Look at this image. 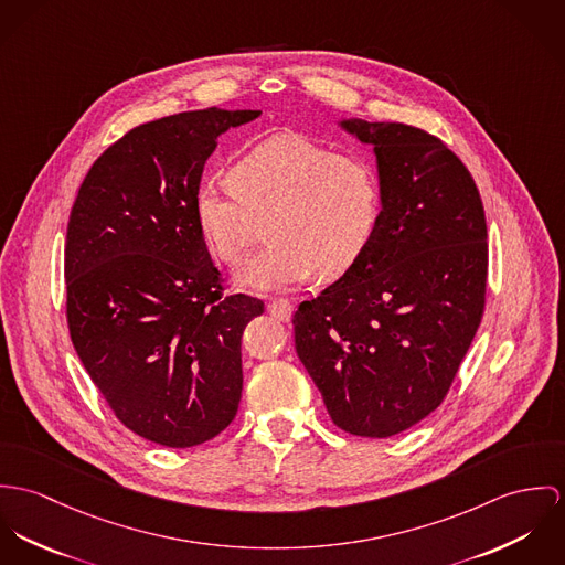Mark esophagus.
Here are the masks:
<instances>
[{
    "label": "esophagus",
    "instance_id": "1",
    "mask_svg": "<svg viewBox=\"0 0 565 565\" xmlns=\"http://www.w3.org/2000/svg\"><path fill=\"white\" fill-rule=\"evenodd\" d=\"M266 308L277 320H290L292 316V303L288 299H270Z\"/></svg>",
    "mask_w": 565,
    "mask_h": 565
}]
</instances>
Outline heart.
Wrapping results in <instances>:
<instances>
[{
    "label": "heart",
    "mask_w": 565,
    "mask_h": 565,
    "mask_svg": "<svg viewBox=\"0 0 565 565\" xmlns=\"http://www.w3.org/2000/svg\"><path fill=\"white\" fill-rule=\"evenodd\" d=\"M232 182L205 180L194 192V216L212 252L238 264L266 225L268 247L238 270V284L284 290L347 273L371 245L381 192L373 169L331 153L301 134H277L245 151Z\"/></svg>",
    "instance_id": "obj_1"
}]
</instances>
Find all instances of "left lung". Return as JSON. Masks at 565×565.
<instances>
[{
    "label": "left lung",
    "mask_w": 565,
    "mask_h": 565,
    "mask_svg": "<svg viewBox=\"0 0 565 565\" xmlns=\"http://www.w3.org/2000/svg\"><path fill=\"white\" fill-rule=\"evenodd\" d=\"M381 192L362 257L295 312V347L342 431L396 436L444 401L481 324L488 227L463 162L425 129L342 119Z\"/></svg>",
    "instance_id": "obj_1"
}]
</instances>
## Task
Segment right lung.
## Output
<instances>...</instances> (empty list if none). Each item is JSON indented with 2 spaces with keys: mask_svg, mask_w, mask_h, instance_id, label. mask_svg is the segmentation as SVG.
<instances>
[{
  "mask_svg": "<svg viewBox=\"0 0 565 565\" xmlns=\"http://www.w3.org/2000/svg\"><path fill=\"white\" fill-rule=\"evenodd\" d=\"M259 115L205 108L134 127L95 160L71 207V342L115 416L162 446L203 444L238 412L241 338L264 303L223 295L194 192L216 138Z\"/></svg>",
  "mask_w": 565,
  "mask_h": 565,
  "instance_id": "right-lung-1",
  "label": "right lung"
}]
</instances>
